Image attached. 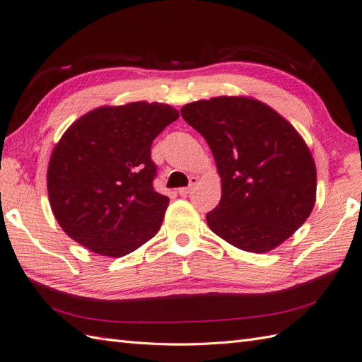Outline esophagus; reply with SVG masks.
Instances as JSON below:
<instances>
[{
  "label": "esophagus",
  "instance_id": "1",
  "mask_svg": "<svg viewBox=\"0 0 362 362\" xmlns=\"http://www.w3.org/2000/svg\"><path fill=\"white\" fill-rule=\"evenodd\" d=\"M196 185H197V177H194V175H192V177H189V185H188V187L179 188V194H180V196H183V197H185V196H188L189 192H191L192 189H194Z\"/></svg>",
  "mask_w": 362,
  "mask_h": 362
}]
</instances>
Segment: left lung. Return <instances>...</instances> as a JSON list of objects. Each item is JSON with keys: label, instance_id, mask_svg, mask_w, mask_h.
I'll return each instance as SVG.
<instances>
[{"label": "left lung", "instance_id": "obj_1", "mask_svg": "<svg viewBox=\"0 0 362 362\" xmlns=\"http://www.w3.org/2000/svg\"><path fill=\"white\" fill-rule=\"evenodd\" d=\"M182 117L213 151L222 179L208 226L231 245L267 253L307 221L316 168L305 141L270 106L247 97L200 100Z\"/></svg>", "mask_w": 362, "mask_h": 362}]
</instances>
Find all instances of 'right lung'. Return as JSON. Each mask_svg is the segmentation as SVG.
Masks as SVG:
<instances>
[{"label": "right lung", "instance_id": "add662e5", "mask_svg": "<svg viewBox=\"0 0 362 362\" xmlns=\"http://www.w3.org/2000/svg\"><path fill=\"white\" fill-rule=\"evenodd\" d=\"M177 119L170 105L136 102L94 109L63 134L50 156L47 192L67 236L111 257L156 236L170 199L154 189L151 145Z\"/></svg>", "mask_w": 362, "mask_h": 362}]
</instances>
